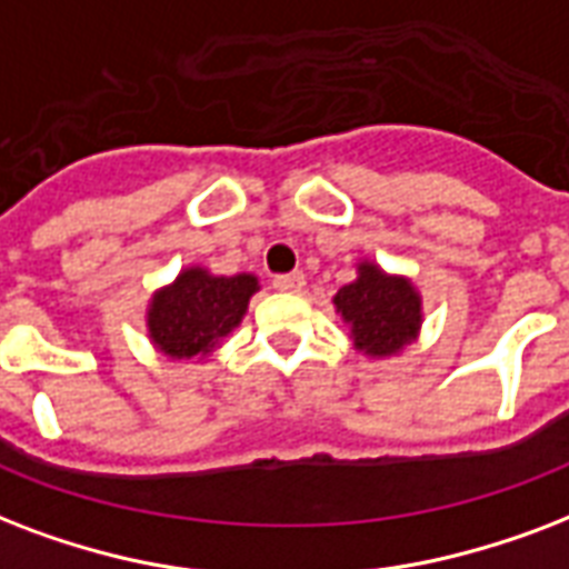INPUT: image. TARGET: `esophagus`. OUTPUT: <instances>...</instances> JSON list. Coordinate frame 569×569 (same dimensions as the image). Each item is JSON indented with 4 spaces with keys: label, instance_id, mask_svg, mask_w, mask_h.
I'll list each match as a JSON object with an SVG mask.
<instances>
[{
    "label": "esophagus",
    "instance_id": "esophagus-1",
    "mask_svg": "<svg viewBox=\"0 0 569 569\" xmlns=\"http://www.w3.org/2000/svg\"><path fill=\"white\" fill-rule=\"evenodd\" d=\"M272 288L284 290V293H299L306 288V276L302 272H288V276H276L272 279Z\"/></svg>",
    "mask_w": 569,
    "mask_h": 569
}]
</instances>
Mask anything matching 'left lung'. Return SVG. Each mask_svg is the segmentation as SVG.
<instances>
[{
  "label": "left lung",
  "instance_id": "8db88e82",
  "mask_svg": "<svg viewBox=\"0 0 569 569\" xmlns=\"http://www.w3.org/2000/svg\"><path fill=\"white\" fill-rule=\"evenodd\" d=\"M356 353L368 359H395L416 345L425 323V299L416 281L382 270L371 258L356 261V279L332 297Z\"/></svg>",
  "mask_w": 569,
  "mask_h": 569
}]
</instances>
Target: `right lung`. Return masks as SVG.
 <instances>
[{"label":"right lung","mask_w":569,"mask_h":569,"mask_svg":"<svg viewBox=\"0 0 569 569\" xmlns=\"http://www.w3.org/2000/svg\"><path fill=\"white\" fill-rule=\"evenodd\" d=\"M258 290L254 272L216 276L201 263L183 267L148 299V341L169 362H207L243 323Z\"/></svg>","instance_id":"right-lung-1"}]
</instances>
